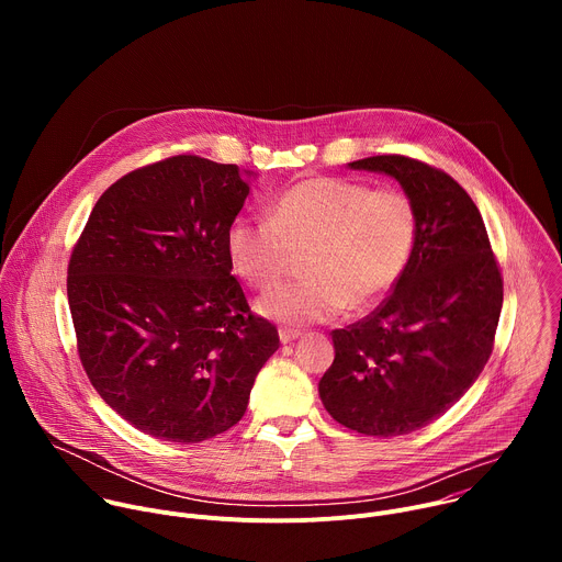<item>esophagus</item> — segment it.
<instances>
[{
	"label": "esophagus",
	"mask_w": 562,
	"mask_h": 562,
	"mask_svg": "<svg viewBox=\"0 0 562 562\" xmlns=\"http://www.w3.org/2000/svg\"><path fill=\"white\" fill-rule=\"evenodd\" d=\"M300 338V331L297 329H280V342L282 345H289V342H293V340H297Z\"/></svg>",
	"instance_id": "esophagus-1"
}]
</instances>
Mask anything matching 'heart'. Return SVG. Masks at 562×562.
<instances>
[{
	"label": "heart",
	"mask_w": 562,
	"mask_h": 562,
	"mask_svg": "<svg viewBox=\"0 0 562 562\" xmlns=\"http://www.w3.org/2000/svg\"><path fill=\"white\" fill-rule=\"evenodd\" d=\"M271 220L237 217L226 228L233 271L256 289L273 286L306 251L304 280L265 293L256 308L286 327L327 323L347 306H373L403 276L418 235L414 202L342 178H311L282 191Z\"/></svg>",
	"instance_id": "1"
}]
</instances>
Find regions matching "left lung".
I'll return each mask as SVG.
<instances>
[{"instance_id":"8db88e82","label":"left lung","mask_w":562,"mask_h":562,"mask_svg":"<svg viewBox=\"0 0 562 562\" xmlns=\"http://www.w3.org/2000/svg\"><path fill=\"white\" fill-rule=\"evenodd\" d=\"M393 178L414 202L418 235L393 293L331 334L336 358L317 384L340 425L375 438L412 434L453 407L485 369L503 278L473 200L445 171L405 155L349 162Z\"/></svg>"}]
</instances>
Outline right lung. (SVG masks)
I'll list each match as a JSON object with an SVG mask.
<instances>
[{"mask_svg": "<svg viewBox=\"0 0 562 562\" xmlns=\"http://www.w3.org/2000/svg\"><path fill=\"white\" fill-rule=\"evenodd\" d=\"M251 171L176 155L109 187L68 262L82 367L142 434L209 440L245 416L278 329L231 276L226 228Z\"/></svg>", "mask_w": 562, "mask_h": 562, "instance_id": "right-lung-1", "label": "right lung"}]
</instances>
